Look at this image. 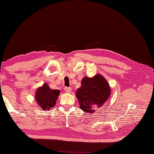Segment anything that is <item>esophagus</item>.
Here are the masks:
<instances>
[{"label":"esophagus","instance_id":"obj_1","mask_svg":"<svg viewBox=\"0 0 154 154\" xmlns=\"http://www.w3.org/2000/svg\"><path fill=\"white\" fill-rule=\"evenodd\" d=\"M64 91L66 92V93H70L71 92V88H64Z\"/></svg>","mask_w":154,"mask_h":154}]
</instances>
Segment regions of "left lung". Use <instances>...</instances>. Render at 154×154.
<instances>
[{
  "mask_svg": "<svg viewBox=\"0 0 154 154\" xmlns=\"http://www.w3.org/2000/svg\"><path fill=\"white\" fill-rule=\"evenodd\" d=\"M81 84L75 94L80 109L88 113H95L94 109L102 107L110 96V85L100 74L93 77H84Z\"/></svg>",
  "mask_w": 154,
  "mask_h": 154,
  "instance_id": "obj_1",
  "label": "left lung"
}]
</instances>
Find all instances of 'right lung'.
<instances>
[{
  "instance_id": "obj_1",
  "label": "right lung",
  "mask_w": 154,
  "mask_h": 154,
  "mask_svg": "<svg viewBox=\"0 0 154 154\" xmlns=\"http://www.w3.org/2000/svg\"><path fill=\"white\" fill-rule=\"evenodd\" d=\"M59 90H52L45 83L37 88L35 92V100L43 111H49L55 106L60 95Z\"/></svg>"
}]
</instances>
